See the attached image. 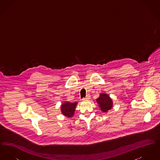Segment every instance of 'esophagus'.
<instances>
[{
  "label": "esophagus",
  "mask_w": 160,
  "mask_h": 160,
  "mask_svg": "<svg viewBox=\"0 0 160 160\" xmlns=\"http://www.w3.org/2000/svg\"><path fill=\"white\" fill-rule=\"evenodd\" d=\"M89 98H90V95H88L86 96V97L83 98L82 100H83V101H86V100H88Z\"/></svg>",
  "instance_id": "34e87169"
}]
</instances>
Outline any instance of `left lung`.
Segmentation results:
<instances>
[{
    "instance_id": "1",
    "label": "left lung",
    "mask_w": 160,
    "mask_h": 160,
    "mask_svg": "<svg viewBox=\"0 0 160 160\" xmlns=\"http://www.w3.org/2000/svg\"><path fill=\"white\" fill-rule=\"evenodd\" d=\"M96 100L98 104L100 110L104 113H107L113 107V104L112 99L108 94L105 93H101L99 97Z\"/></svg>"
}]
</instances>
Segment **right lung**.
Masks as SVG:
<instances>
[{
	"label": "right lung",
	"mask_w": 160,
	"mask_h": 160,
	"mask_svg": "<svg viewBox=\"0 0 160 160\" xmlns=\"http://www.w3.org/2000/svg\"><path fill=\"white\" fill-rule=\"evenodd\" d=\"M77 103V102H70L68 101H65L63 104H61L62 114L69 118L74 116Z\"/></svg>",
	"instance_id": "add662e5"
}]
</instances>
